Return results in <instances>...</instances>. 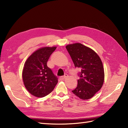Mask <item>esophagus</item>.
Returning a JSON list of instances; mask_svg holds the SVG:
<instances>
[{
	"label": "esophagus",
	"instance_id": "esophagus-1",
	"mask_svg": "<svg viewBox=\"0 0 128 128\" xmlns=\"http://www.w3.org/2000/svg\"><path fill=\"white\" fill-rule=\"evenodd\" d=\"M68 77V75L67 74H65L64 76H60L59 78V79L60 80H63L65 78H66Z\"/></svg>",
	"mask_w": 128,
	"mask_h": 128
}]
</instances>
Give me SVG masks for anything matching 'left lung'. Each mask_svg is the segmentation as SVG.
<instances>
[{
  "instance_id": "1",
  "label": "left lung",
  "mask_w": 128,
  "mask_h": 128,
  "mask_svg": "<svg viewBox=\"0 0 128 128\" xmlns=\"http://www.w3.org/2000/svg\"><path fill=\"white\" fill-rule=\"evenodd\" d=\"M66 48L75 68L81 72L78 74L76 88L72 92L81 100H88L101 88L104 79L102 62L98 54L81 43L68 44Z\"/></svg>"
}]
</instances>
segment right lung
Listing matches in <instances>:
<instances>
[{
    "mask_svg": "<svg viewBox=\"0 0 128 128\" xmlns=\"http://www.w3.org/2000/svg\"><path fill=\"white\" fill-rule=\"evenodd\" d=\"M56 47H43L35 51L24 64L22 78L26 88L37 97H43L50 94L58 83L47 62Z\"/></svg>",
    "mask_w": 128,
    "mask_h": 128,
    "instance_id": "right-lung-1",
    "label": "right lung"
}]
</instances>
